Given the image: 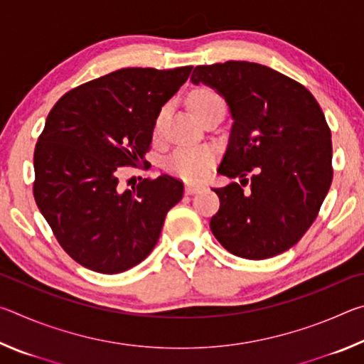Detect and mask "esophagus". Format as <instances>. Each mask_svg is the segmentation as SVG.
Masks as SVG:
<instances>
[{"label":"esophagus","instance_id":"obj_1","mask_svg":"<svg viewBox=\"0 0 364 364\" xmlns=\"http://www.w3.org/2000/svg\"><path fill=\"white\" fill-rule=\"evenodd\" d=\"M199 191H200V186H197V184H186V188H184V193L189 196L199 193Z\"/></svg>","mask_w":364,"mask_h":364}]
</instances>
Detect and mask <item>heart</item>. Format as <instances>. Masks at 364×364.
Returning <instances> with one entry per match:
<instances>
[{
    "instance_id": "obj_1",
    "label": "heart",
    "mask_w": 364,
    "mask_h": 364,
    "mask_svg": "<svg viewBox=\"0 0 364 364\" xmlns=\"http://www.w3.org/2000/svg\"><path fill=\"white\" fill-rule=\"evenodd\" d=\"M189 107L200 119L202 115L212 109H223V100L210 88H199L191 93ZM164 110L159 114L156 120V133L160 132L162 125ZM215 160V152L207 146L199 147H180L167 160V170L170 173L180 176L186 181H200L208 175Z\"/></svg>"
}]
</instances>
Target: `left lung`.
I'll return each instance as SVG.
<instances>
[{"label": "left lung", "mask_w": 364, "mask_h": 364, "mask_svg": "<svg viewBox=\"0 0 364 364\" xmlns=\"http://www.w3.org/2000/svg\"><path fill=\"white\" fill-rule=\"evenodd\" d=\"M191 82L217 91L232 119L218 173L241 184L213 189V236L247 260L282 254L311 226L331 188V130L321 107L295 80L247 60L197 65Z\"/></svg>", "instance_id": "8db88e82"}]
</instances>
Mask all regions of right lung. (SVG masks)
I'll return each mask as SVG.
<instances>
[{
  "label": "right lung",
  "instance_id": "obj_1",
  "mask_svg": "<svg viewBox=\"0 0 364 364\" xmlns=\"http://www.w3.org/2000/svg\"><path fill=\"white\" fill-rule=\"evenodd\" d=\"M193 65L130 67L65 93L33 156V196L67 254L96 273L133 268L156 247L165 215L183 197L170 175L119 191V168L146 162L162 106Z\"/></svg>",
  "mask_w": 364,
  "mask_h": 364
}]
</instances>
